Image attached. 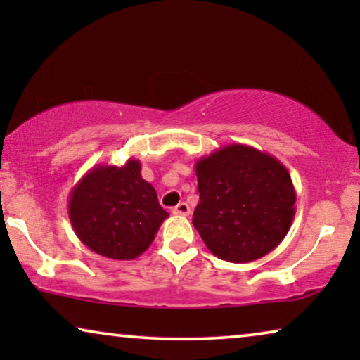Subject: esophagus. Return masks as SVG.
<instances>
[{
    "instance_id": "1",
    "label": "esophagus",
    "mask_w": 360,
    "mask_h": 360,
    "mask_svg": "<svg viewBox=\"0 0 360 360\" xmlns=\"http://www.w3.org/2000/svg\"><path fill=\"white\" fill-rule=\"evenodd\" d=\"M172 213L174 214H181V216H188L190 214V206L188 203H185V201H181L175 206V208H172Z\"/></svg>"
}]
</instances>
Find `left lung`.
I'll return each instance as SVG.
<instances>
[{
    "label": "left lung",
    "mask_w": 360,
    "mask_h": 360,
    "mask_svg": "<svg viewBox=\"0 0 360 360\" xmlns=\"http://www.w3.org/2000/svg\"><path fill=\"white\" fill-rule=\"evenodd\" d=\"M195 172L200 203L193 226L216 257L248 264L282 243L297 201L282 162L255 147L229 144L201 157Z\"/></svg>",
    "instance_id": "obj_1"
}]
</instances>
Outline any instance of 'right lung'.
<instances>
[{
  "mask_svg": "<svg viewBox=\"0 0 360 360\" xmlns=\"http://www.w3.org/2000/svg\"><path fill=\"white\" fill-rule=\"evenodd\" d=\"M68 218L77 238L103 257L132 260L146 252L169 218L157 191L141 175V162L95 165L68 196Z\"/></svg>",
  "mask_w": 360,
  "mask_h": 360,
  "instance_id": "1",
  "label": "right lung"
}]
</instances>
